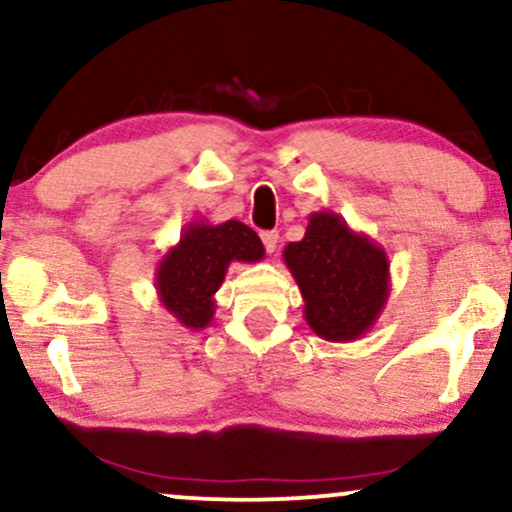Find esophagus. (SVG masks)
I'll return each mask as SVG.
<instances>
[{"mask_svg":"<svg viewBox=\"0 0 512 512\" xmlns=\"http://www.w3.org/2000/svg\"><path fill=\"white\" fill-rule=\"evenodd\" d=\"M260 238H262L264 248H267L269 255H272V252H276V248H279V231H262Z\"/></svg>","mask_w":512,"mask_h":512,"instance_id":"34e87169","label":"esophagus"}]
</instances>
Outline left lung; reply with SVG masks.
<instances>
[{"label":"left lung","instance_id":"8db88e82","mask_svg":"<svg viewBox=\"0 0 512 512\" xmlns=\"http://www.w3.org/2000/svg\"><path fill=\"white\" fill-rule=\"evenodd\" d=\"M283 262L303 293L305 322L324 341H357L384 312L389 255L336 212H312L303 240L283 248Z\"/></svg>","mask_w":512,"mask_h":512}]
</instances>
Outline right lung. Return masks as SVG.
Masks as SVG:
<instances>
[{"instance_id":"1","label":"right lung","mask_w":512,"mask_h":512,"mask_svg":"<svg viewBox=\"0 0 512 512\" xmlns=\"http://www.w3.org/2000/svg\"><path fill=\"white\" fill-rule=\"evenodd\" d=\"M264 245L243 221H190L181 240L164 252L155 269L159 303L183 329H205L214 319V293L231 262H260Z\"/></svg>"}]
</instances>
